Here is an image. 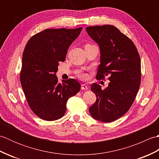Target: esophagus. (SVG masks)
Listing matches in <instances>:
<instances>
[{"instance_id":"obj_1","label":"esophagus","mask_w":159,"mask_h":159,"mask_svg":"<svg viewBox=\"0 0 159 159\" xmlns=\"http://www.w3.org/2000/svg\"><path fill=\"white\" fill-rule=\"evenodd\" d=\"M87 89H88V87H87V85H81V89H83V90H87Z\"/></svg>"}]
</instances>
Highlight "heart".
Wrapping results in <instances>:
<instances>
[{"label":"heart","instance_id":"heart-1","mask_svg":"<svg viewBox=\"0 0 159 159\" xmlns=\"http://www.w3.org/2000/svg\"><path fill=\"white\" fill-rule=\"evenodd\" d=\"M87 45H89V44H87V45H85V46H87ZM80 76H82V77H84V76H85V75H84L83 74H80Z\"/></svg>","mask_w":159,"mask_h":159}]
</instances>
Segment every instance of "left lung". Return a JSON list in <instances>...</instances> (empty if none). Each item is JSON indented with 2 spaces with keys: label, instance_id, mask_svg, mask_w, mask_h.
<instances>
[{
  "label": "left lung",
  "instance_id": "1",
  "mask_svg": "<svg viewBox=\"0 0 159 159\" xmlns=\"http://www.w3.org/2000/svg\"><path fill=\"white\" fill-rule=\"evenodd\" d=\"M86 31L100 46L96 79L109 75L110 80L104 89L96 83L91 86L96 101L89 111L94 119L111 122L123 116L135 99L141 84L140 57L132 40L116 26H88Z\"/></svg>",
  "mask_w": 159,
  "mask_h": 159
}]
</instances>
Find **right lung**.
Here are the masks:
<instances>
[{"label": "right lung", "mask_w": 159, "mask_h": 159, "mask_svg": "<svg viewBox=\"0 0 159 159\" xmlns=\"http://www.w3.org/2000/svg\"><path fill=\"white\" fill-rule=\"evenodd\" d=\"M82 29H45L31 37L24 50L20 83L30 108L42 120L62 117L67 100L80 91L77 80L70 79L59 83L56 73Z\"/></svg>", "instance_id": "1"}]
</instances>
